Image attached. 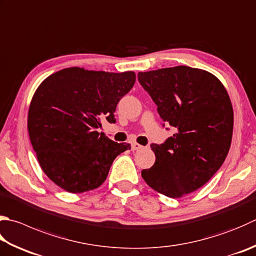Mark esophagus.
I'll list each match as a JSON object with an SVG mask.
<instances>
[{"instance_id":"esophagus-1","label":"esophagus","mask_w":256,"mask_h":256,"mask_svg":"<svg viewBox=\"0 0 256 256\" xmlns=\"http://www.w3.org/2000/svg\"><path fill=\"white\" fill-rule=\"evenodd\" d=\"M142 144H139L137 142H132V150H139V149H142Z\"/></svg>"}]
</instances>
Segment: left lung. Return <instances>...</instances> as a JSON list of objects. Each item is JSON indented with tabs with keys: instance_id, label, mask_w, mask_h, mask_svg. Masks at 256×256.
Returning <instances> with one entry per match:
<instances>
[{
	"instance_id": "obj_1",
	"label": "left lung",
	"mask_w": 256,
	"mask_h": 256,
	"mask_svg": "<svg viewBox=\"0 0 256 256\" xmlns=\"http://www.w3.org/2000/svg\"><path fill=\"white\" fill-rule=\"evenodd\" d=\"M138 80L176 132L152 144L156 162L144 180L180 198L206 184L223 165L233 136L234 112L225 86L210 72L177 66L139 72Z\"/></svg>"
}]
</instances>
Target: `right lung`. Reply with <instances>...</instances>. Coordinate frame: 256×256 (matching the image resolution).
<instances>
[{
  "label": "right lung",
  "instance_id": "add662e5",
  "mask_svg": "<svg viewBox=\"0 0 256 256\" xmlns=\"http://www.w3.org/2000/svg\"><path fill=\"white\" fill-rule=\"evenodd\" d=\"M136 81L122 74L71 66L48 76L33 94L28 112V137L43 172L72 194L96 190L114 159L132 148L98 132Z\"/></svg>",
  "mask_w": 256,
  "mask_h": 256
}]
</instances>
